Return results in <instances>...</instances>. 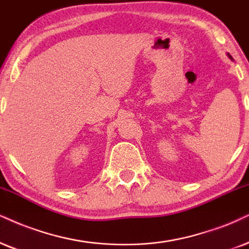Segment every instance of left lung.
I'll use <instances>...</instances> for the list:
<instances>
[{
    "label": "left lung",
    "mask_w": 249,
    "mask_h": 249,
    "mask_svg": "<svg viewBox=\"0 0 249 249\" xmlns=\"http://www.w3.org/2000/svg\"><path fill=\"white\" fill-rule=\"evenodd\" d=\"M228 56H229V57H230V58H231V59H232V57H231V55H229V54H228Z\"/></svg>",
    "instance_id": "1"
}]
</instances>
